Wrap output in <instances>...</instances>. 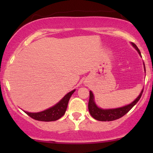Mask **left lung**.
<instances>
[{
  "label": "left lung",
  "mask_w": 153,
  "mask_h": 153,
  "mask_svg": "<svg viewBox=\"0 0 153 153\" xmlns=\"http://www.w3.org/2000/svg\"><path fill=\"white\" fill-rule=\"evenodd\" d=\"M131 45H132V46L137 50L139 54L141 55L140 51L138 49V47H137V45L133 42H131ZM144 65H145V64H144ZM143 90L144 89H143V91H141V93L139 95L138 97L132 103H131L130 104L127 105V106H125L121 107V108H114V109H102V108H99L94 102V98L93 93L90 91V96H89L88 101L89 112H90L92 117H94L95 119H96V120L98 121L109 122V121H114L116 120V119H118L119 118H121V117H122L123 116L125 115L127 113H128V112L131 110V108L138 102L139 100L141 98L142 94H143Z\"/></svg>",
  "instance_id": "left-lung-1"
}]
</instances>
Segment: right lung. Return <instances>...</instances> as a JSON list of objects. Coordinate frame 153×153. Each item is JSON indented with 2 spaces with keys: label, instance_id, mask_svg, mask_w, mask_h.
I'll return each mask as SVG.
<instances>
[{
  "label": "right lung",
  "instance_id": "add662e5",
  "mask_svg": "<svg viewBox=\"0 0 153 153\" xmlns=\"http://www.w3.org/2000/svg\"><path fill=\"white\" fill-rule=\"evenodd\" d=\"M75 90H73L68 93L59 103H57V104L48 108V109L41 112H38V113L24 112L28 116H29L31 118L34 119L35 120L42 121V122H52V121L57 120V119L61 118L65 113L68 101H69L72 94L75 92Z\"/></svg>",
  "mask_w": 153,
  "mask_h": 153
}]
</instances>
